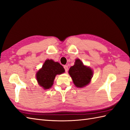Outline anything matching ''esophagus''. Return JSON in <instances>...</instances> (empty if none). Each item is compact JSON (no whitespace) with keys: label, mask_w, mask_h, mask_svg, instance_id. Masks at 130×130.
Segmentation results:
<instances>
[{"label":"esophagus","mask_w":130,"mask_h":130,"mask_svg":"<svg viewBox=\"0 0 130 130\" xmlns=\"http://www.w3.org/2000/svg\"><path fill=\"white\" fill-rule=\"evenodd\" d=\"M63 68H64L65 72H68V66L67 65H64V66H63Z\"/></svg>","instance_id":"34e87169"}]
</instances>
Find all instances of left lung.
Here are the masks:
<instances>
[{
	"instance_id": "left-lung-1",
	"label": "left lung",
	"mask_w": 130,
	"mask_h": 130,
	"mask_svg": "<svg viewBox=\"0 0 130 130\" xmlns=\"http://www.w3.org/2000/svg\"><path fill=\"white\" fill-rule=\"evenodd\" d=\"M70 76L76 87L82 88L90 83L93 76V71L89 67L84 66L79 59L75 60V64L69 70Z\"/></svg>"
}]
</instances>
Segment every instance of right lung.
<instances>
[{"mask_svg":"<svg viewBox=\"0 0 130 130\" xmlns=\"http://www.w3.org/2000/svg\"><path fill=\"white\" fill-rule=\"evenodd\" d=\"M64 72V69L59 62H54L52 60H47L42 68L37 72L36 78L40 86L47 89L52 87L57 74Z\"/></svg>","mask_w":130,"mask_h":130,"instance_id":"obj_1","label":"right lung"}]
</instances>
